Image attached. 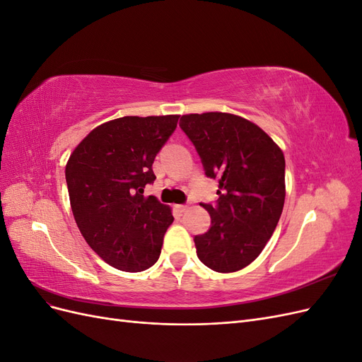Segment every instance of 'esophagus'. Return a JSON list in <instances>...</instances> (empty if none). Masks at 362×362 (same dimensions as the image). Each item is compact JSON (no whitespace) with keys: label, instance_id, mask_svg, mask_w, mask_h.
Returning a JSON list of instances; mask_svg holds the SVG:
<instances>
[{"label":"esophagus","instance_id":"1","mask_svg":"<svg viewBox=\"0 0 362 362\" xmlns=\"http://www.w3.org/2000/svg\"><path fill=\"white\" fill-rule=\"evenodd\" d=\"M187 208H189V206H187V205H184V204H181V205H177V210H178L180 213H184L185 210H187Z\"/></svg>","mask_w":362,"mask_h":362}]
</instances>
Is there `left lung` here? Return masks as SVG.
I'll return each instance as SVG.
<instances>
[{
  "instance_id": "obj_1",
  "label": "left lung",
  "mask_w": 362,
  "mask_h": 362,
  "mask_svg": "<svg viewBox=\"0 0 362 362\" xmlns=\"http://www.w3.org/2000/svg\"><path fill=\"white\" fill-rule=\"evenodd\" d=\"M180 127L206 177L218 181L216 204H202L211 228L194 235L196 254L214 272H237L261 254L279 222L286 158L258 125L235 115H185Z\"/></svg>"
}]
</instances>
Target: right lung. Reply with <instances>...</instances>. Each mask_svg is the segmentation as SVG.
Returning <instances> with one entry per match:
<instances>
[{"label": "right lung", "instance_id": "1", "mask_svg": "<svg viewBox=\"0 0 362 362\" xmlns=\"http://www.w3.org/2000/svg\"><path fill=\"white\" fill-rule=\"evenodd\" d=\"M177 115L125 116L90 131L66 164L76 226L107 264L124 272L154 266L173 222L168 205L144 194L152 163L173 134Z\"/></svg>", "mask_w": 362, "mask_h": 362}]
</instances>
